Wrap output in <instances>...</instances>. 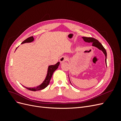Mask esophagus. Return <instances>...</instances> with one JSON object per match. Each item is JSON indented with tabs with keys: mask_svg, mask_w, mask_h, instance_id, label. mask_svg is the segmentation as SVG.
<instances>
[{
	"mask_svg": "<svg viewBox=\"0 0 121 121\" xmlns=\"http://www.w3.org/2000/svg\"><path fill=\"white\" fill-rule=\"evenodd\" d=\"M68 60V57L65 56H63L60 57V63H63L65 61Z\"/></svg>",
	"mask_w": 121,
	"mask_h": 121,
	"instance_id": "obj_1",
	"label": "esophagus"
}]
</instances>
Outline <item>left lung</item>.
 Segmentation results:
<instances>
[{
  "instance_id": "left-lung-1",
  "label": "left lung",
  "mask_w": 121,
  "mask_h": 121,
  "mask_svg": "<svg viewBox=\"0 0 121 121\" xmlns=\"http://www.w3.org/2000/svg\"><path fill=\"white\" fill-rule=\"evenodd\" d=\"M84 41L86 42H88V43H92V46L96 47L97 48H98L99 50H101L102 52L104 53V54L105 58V65L107 67V52L105 49V48L104 47V46H102V45L97 40L94 39L93 38H91V37H82ZM69 82H70L71 84H72L70 80H69Z\"/></svg>"
}]
</instances>
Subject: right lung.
<instances>
[{"label": "right lung", "mask_w": 121, "mask_h": 121, "mask_svg": "<svg viewBox=\"0 0 121 121\" xmlns=\"http://www.w3.org/2000/svg\"><path fill=\"white\" fill-rule=\"evenodd\" d=\"M34 40V38H33V36H31V37H30L28 38L27 39H26L25 40L21 43L22 44H24L25 43H31L33 42ZM17 48H16V49ZM60 62H58L56 65H49L48 69H47V75L46 77L44 79V80L43 81V82L39 85V86H37V87H33V88H30V87H26L24 86H23L24 87H25L26 88H27V89L31 90V91H38L40 90H42L43 89H44L45 88H46L47 86L49 85L50 79L52 77V76L53 75V72L56 70V69L58 68V65H60Z\"/></svg>", "instance_id": "add662e5"}]
</instances>
